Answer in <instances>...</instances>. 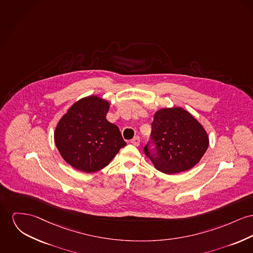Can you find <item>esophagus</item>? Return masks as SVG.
I'll return each instance as SVG.
<instances>
[{"label":"esophagus","mask_w":253,"mask_h":253,"mask_svg":"<svg viewBox=\"0 0 253 253\" xmlns=\"http://www.w3.org/2000/svg\"><path fill=\"white\" fill-rule=\"evenodd\" d=\"M131 144L134 145L136 147H138L140 145V138L138 136H135L134 138L131 140Z\"/></svg>","instance_id":"1"}]
</instances>
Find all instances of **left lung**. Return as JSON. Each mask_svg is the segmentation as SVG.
<instances>
[{
  "label": "left lung",
  "instance_id": "obj_1",
  "mask_svg": "<svg viewBox=\"0 0 253 253\" xmlns=\"http://www.w3.org/2000/svg\"><path fill=\"white\" fill-rule=\"evenodd\" d=\"M151 140L145 153L155 168L167 174L196 166L209 145L202 124L182 107L162 108L154 113ZM151 142L156 146L154 152L149 150Z\"/></svg>",
  "mask_w": 253,
  "mask_h": 253
}]
</instances>
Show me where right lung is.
<instances>
[{
  "label": "right lung",
  "instance_id": "obj_1",
  "mask_svg": "<svg viewBox=\"0 0 253 253\" xmlns=\"http://www.w3.org/2000/svg\"><path fill=\"white\" fill-rule=\"evenodd\" d=\"M108 110V101L92 95L76 101L59 120L54 143L69 165L95 172L126 145L118 126L106 120Z\"/></svg>",
  "mask_w": 253,
  "mask_h": 253
}]
</instances>
